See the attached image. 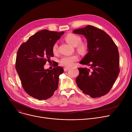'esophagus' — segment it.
<instances>
[{
  "label": "esophagus",
  "instance_id": "esophagus-1",
  "mask_svg": "<svg viewBox=\"0 0 132 132\" xmlns=\"http://www.w3.org/2000/svg\"><path fill=\"white\" fill-rule=\"evenodd\" d=\"M69 69V68H68V67H64V70L65 71H67Z\"/></svg>",
  "mask_w": 132,
  "mask_h": 132
}]
</instances>
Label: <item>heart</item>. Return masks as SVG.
Masks as SVG:
<instances>
[{
  "label": "heart",
  "mask_w": 132,
  "mask_h": 132,
  "mask_svg": "<svg viewBox=\"0 0 132 132\" xmlns=\"http://www.w3.org/2000/svg\"><path fill=\"white\" fill-rule=\"evenodd\" d=\"M64 40L65 41L73 47H76V50L78 52L81 54H85L87 51V46L84 42H81L80 37L76 34L73 33H69L65 37ZM58 45L57 43H54L52 51L54 53L57 52ZM78 57L76 55H68L63 57L60 60V63L62 65L65 67H69L73 65V63L78 60Z\"/></svg>",
  "instance_id": "heart-1"
}]
</instances>
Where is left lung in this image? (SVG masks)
<instances>
[{"mask_svg": "<svg viewBox=\"0 0 132 132\" xmlns=\"http://www.w3.org/2000/svg\"><path fill=\"white\" fill-rule=\"evenodd\" d=\"M72 32L84 35L88 48V53L79 63L90 68H78L77 85L92 98L103 96L110 91L120 71L118 47L104 30L91 25Z\"/></svg>", "mask_w": 132, "mask_h": 132, "instance_id": "1", "label": "left lung"}]
</instances>
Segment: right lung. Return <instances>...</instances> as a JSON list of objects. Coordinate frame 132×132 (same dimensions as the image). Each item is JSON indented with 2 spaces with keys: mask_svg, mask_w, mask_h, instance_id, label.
<instances>
[{
  "mask_svg": "<svg viewBox=\"0 0 132 132\" xmlns=\"http://www.w3.org/2000/svg\"><path fill=\"white\" fill-rule=\"evenodd\" d=\"M64 33L40 30L19 48L15 68L24 90L30 96L46 100L57 90L63 69L57 65L52 70L45 69L44 65L54 56L53 46Z\"/></svg>",
  "mask_w": 132,
  "mask_h": 132,
  "instance_id": "obj_1",
  "label": "right lung"
}]
</instances>
